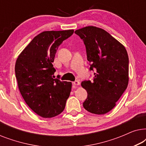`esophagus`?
I'll use <instances>...</instances> for the list:
<instances>
[{
    "mask_svg": "<svg viewBox=\"0 0 146 146\" xmlns=\"http://www.w3.org/2000/svg\"><path fill=\"white\" fill-rule=\"evenodd\" d=\"M80 82L79 81H78V80H76V81H74V82H72V84L73 85H74V86H78V85H80Z\"/></svg>",
    "mask_w": 146,
    "mask_h": 146,
    "instance_id": "1",
    "label": "esophagus"
}]
</instances>
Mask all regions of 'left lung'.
Segmentation results:
<instances>
[{"instance_id":"obj_1","label":"left lung","mask_w":146,"mask_h":146,"mask_svg":"<svg viewBox=\"0 0 146 146\" xmlns=\"http://www.w3.org/2000/svg\"><path fill=\"white\" fill-rule=\"evenodd\" d=\"M84 43L93 81L81 85L88 92L83 106L89 112L104 114L112 110L126 90L129 81V58L125 47L104 30L86 27L76 30Z\"/></svg>"}]
</instances>
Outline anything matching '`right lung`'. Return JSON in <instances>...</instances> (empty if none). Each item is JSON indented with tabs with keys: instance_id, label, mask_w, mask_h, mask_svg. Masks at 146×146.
I'll return each instance as SVG.
<instances>
[{
	"instance_id": "add662e5",
	"label": "right lung",
	"mask_w": 146,
	"mask_h": 146,
	"mask_svg": "<svg viewBox=\"0 0 146 146\" xmlns=\"http://www.w3.org/2000/svg\"><path fill=\"white\" fill-rule=\"evenodd\" d=\"M74 30L44 31L33 39L16 62L15 74L27 104L42 117L56 116L63 111L72 83L53 78L52 62L58 48Z\"/></svg>"
}]
</instances>
